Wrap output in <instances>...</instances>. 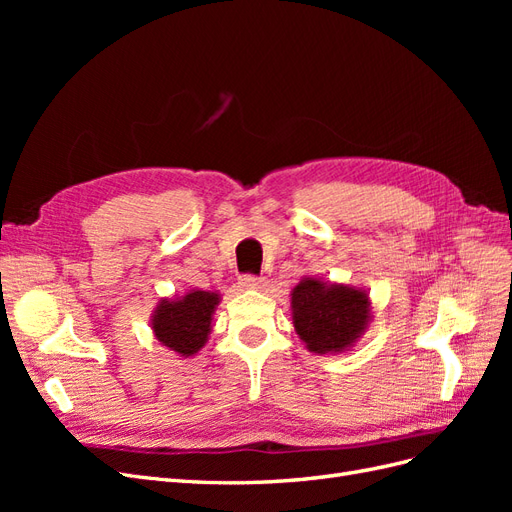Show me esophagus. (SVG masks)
<instances>
[{
	"label": "esophagus",
	"mask_w": 512,
	"mask_h": 512,
	"mask_svg": "<svg viewBox=\"0 0 512 512\" xmlns=\"http://www.w3.org/2000/svg\"><path fill=\"white\" fill-rule=\"evenodd\" d=\"M262 277H256V275H243L241 277V288H245V290H256V288H260L262 286Z\"/></svg>",
	"instance_id": "34e87169"
}]
</instances>
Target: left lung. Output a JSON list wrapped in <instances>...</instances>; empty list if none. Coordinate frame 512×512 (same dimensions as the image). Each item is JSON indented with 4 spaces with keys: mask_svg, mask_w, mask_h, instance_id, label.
<instances>
[{
    "mask_svg": "<svg viewBox=\"0 0 512 512\" xmlns=\"http://www.w3.org/2000/svg\"><path fill=\"white\" fill-rule=\"evenodd\" d=\"M294 331L309 352L342 354L371 322V301L363 288L303 277L290 292Z\"/></svg>",
    "mask_w": 512,
    "mask_h": 512,
    "instance_id": "1",
    "label": "left lung"
}]
</instances>
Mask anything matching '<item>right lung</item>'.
Instances as JSON below:
<instances>
[{
  "instance_id": "add662e5",
  "label": "right lung",
  "mask_w": 512,
  "mask_h": 512,
  "mask_svg": "<svg viewBox=\"0 0 512 512\" xmlns=\"http://www.w3.org/2000/svg\"><path fill=\"white\" fill-rule=\"evenodd\" d=\"M220 299V292L211 290H190L183 297L162 299L151 314V331L164 348L190 359L207 344Z\"/></svg>"
}]
</instances>
